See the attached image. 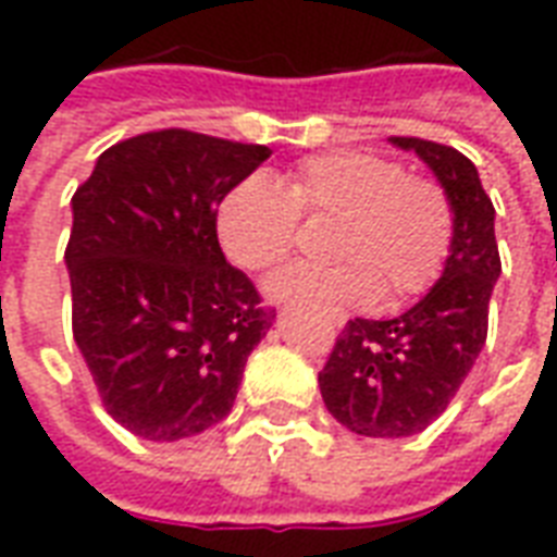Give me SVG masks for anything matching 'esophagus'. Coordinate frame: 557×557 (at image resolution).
Instances as JSON below:
<instances>
[{
    "label": "esophagus",
    "mask_w": 557,
    "mask_h": 557,
    "mask_svg": "<svg viewBox=\"0 0 557 557\" xmlns=\"http://www.w3.org/2000/svg\"><path fill=\"white\" fill-rule=\"evenodd\" d=\"M334 325H343V315H334Z\"/></svg>",
    "instance_id": "1"
}]
</instances>
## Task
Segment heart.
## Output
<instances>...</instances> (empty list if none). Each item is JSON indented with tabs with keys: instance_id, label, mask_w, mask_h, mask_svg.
Wrapping results in <instances>:
<instances>
[{
	"instance_id": "heart-1",
	"label": "heart",
	"mask_w": 557,
	"mask_h": 557,
	"mask_svg": "<svg viewBox=\"0 0 557 557\" xmlns=\"http://www.w3.org/2000/svg\"><path fill=\"white\" fill-rule=\"evenodd\" d=\"M301 214L339 218L331 238L337 265L295 262L268 280V295L327 307L403 304L442 277L454 250V206L438 182L409 175L399 160L370 151H325L304 158L289 184L253 172L223 196L218 238L244 271L283 262Z\"/></svg>"
}]
</instances>
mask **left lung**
Here are the masks:
<instances>
[{
  "label": "left lung",
  "mask_w": 557,
  "mask_h": 557,
  "mask_svg": "<svg viewBox=\"0 0 557 557\" xmlns=\"http://www.w3.org/2000/svg\"><path fill=\"white\" fill-rule=\"evenodd\" d=\"M414 151L454 206V250L442 277L397 319H349L319 373L327 411L358 435L406 438L438 418L486 343L492 286L502 274L495 208L478 166L450 146L391 137Z\"/></svg>",
  "instance_id": "left-lung-1"
}]
</instances>
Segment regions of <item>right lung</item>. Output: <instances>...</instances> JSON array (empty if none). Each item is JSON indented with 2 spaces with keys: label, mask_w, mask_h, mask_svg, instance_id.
I'll use <instances>...</instances> for the list:
<instances>
[{
  "label": "right lung",
  "mask_w": 557,
  "mask_h": 557,
  "mask_svg": "<svg viewBox=\"0 0 557 557\" xmlns=\"http://www.w3.org/2000/svg\"><path fill=\"white\" fill-rule=\"evenodd\" d=\"M268 146L184 127L103 151L71 199V325L103 409L148 442L226 418L274 322L218 242V206Z\"/></svg>",
  "instance_id": "obj_1"
}]
</instances>
